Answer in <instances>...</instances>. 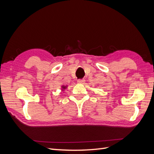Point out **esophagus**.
Segmentation results:
<instances>
[{
  "label": "esophagus",
  "instance_id": "obj_1",
  "mask_svg": "<svg viewBox=\"0 0 154 154\" xmlns=\"http://www.w3.org/2000/svg\"><path fill=\"white\" fill-rule=\"evenodd\" d=\"M84 82H85V80H83V79H79V80H78V81H77V82H78V83H84Z\"/></svg>",
  "mask_w": 154,
  "mask_h": 154
}]
</instances>
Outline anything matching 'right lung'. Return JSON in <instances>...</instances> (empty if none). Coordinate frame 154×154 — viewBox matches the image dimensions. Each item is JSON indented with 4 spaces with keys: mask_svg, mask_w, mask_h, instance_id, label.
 Masks as SVG:
<instances>
[{
    "mask_svg": "<svg viewBox=\"0 0 154 154\" xmlns=\"http://www.w3.org/2000/svg\"><path fill=\"white\" fill-rule=\"evenodd\" d=\"M66 88V86H62V90H64Z\"/></svg>",
    "mask_w": 154,
    "mask_h": 154,
    "instance_id": "add662e5",
    "label": "right lung"
}]
</instances>
